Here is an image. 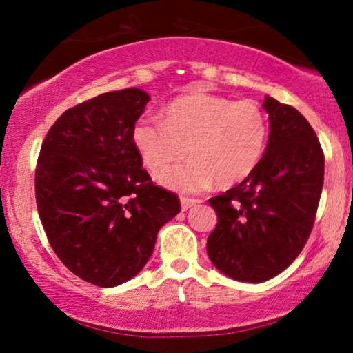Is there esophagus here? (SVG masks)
<instances>
[{
	"label": "esophagus",
	"instance_id": "obj_1",
	"mask_svg": "<svg viewBox=\"0 0 353 353\" xmlns=\"http://www.w3.org/2000/svg\"><path fill=\"white\" fill-rule=\"evenodd\" d=\"M199 202H201V199H194V197L182 196L181 197V208H182V210H188V209L192 208V205L199 204Z\"/></svg>",
	"mask_w": 353,
	"mask_h": 353
}]
</instances>
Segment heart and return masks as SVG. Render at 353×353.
<instances>
[{
  "label": "heart",
  "instance_id": "heart-1",
  "mask_svg": "<svg viewBox=\"0 0 353 353\" xmlns=\"http://www.w3.org/2000/svg\"><path fill=\"white\" fill-rule=\"evenodd\" d=\"M267 143L269 119L257 103L205 92L174 99L163 121L143 116L132 125V144L152 174L190 154V163L157 176L165 188L182 192H197L214 181L232 188L249 179Z\"/></svg>",
  "mask_w": 353,
  "mask_h": 353
}]
</instances>
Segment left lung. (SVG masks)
I'll return each mask as SVG.
<instances>
[{
    "mask_svg": "<svg viewBox=\"0 0 353 353\" xmlns=\"http://www.w3.org/2000/svg\"><path fill=\"white\" fill-rule=\"evenodd\" d=\"M269 143L249 179L209 199L217 225L208 239L212 264L234 281L265 282L302 252L323 185L322 148L297 109L267 98Z\"/></svg>",
    "mask_w": 353,
    "mask_h": 353,
    "instance_id": "left-lung-1",
    "label": "left lung"
}]
</instances>
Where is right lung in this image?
Masks as SVG:
<instances>
[{
  "label": "right lung",
  "mask_w": 353,
  "mask_h": 353,
  "mask_svg": "<svg viewBox=\"0 0 353 353\" xmlns=\"http://www.w3.org/2000/svg\"><path fill=\"white\" fill-rule=\"evenodd\" d=\"M149 99L128 88L68 109L36 164V204L52 250L98 287L139 274L159 229L181 212L179 197L152 184L132 144V125Z\"/></svg>",
  "instance_id": "right-lung-1"
}]
</instances>
